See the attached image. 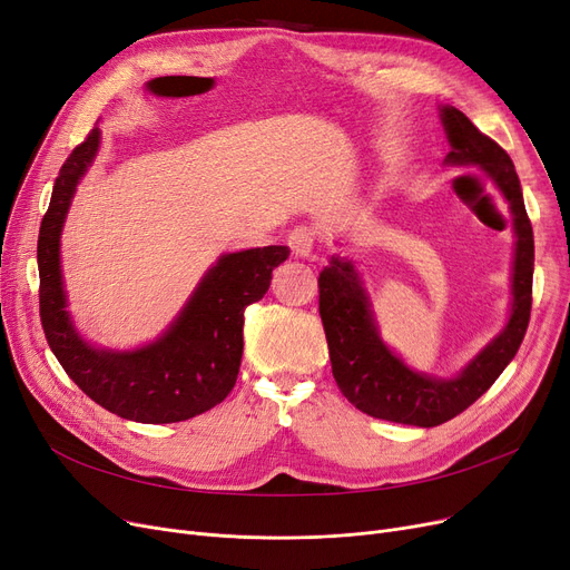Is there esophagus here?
Listing matches in <instances>:
<instances>
[{
  "label": "esophagus",
  "instance_id": "esophagus-1",
  "mask_svg": "<svg viewBox=\"0 0 570 570\" xmlns=\"http://www.w3.org/2000/svg\"><path fill=\"white\" fill-rule=\"evenodd\" d=\"M288 246L298 258H305L314 250V246H317V235H314L312 227L298 225L288 232Z\"/></svg>",
  "mask_w": 570,
  "mask_h": 570
}]
</instances>
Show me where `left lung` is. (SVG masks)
Listing matches in <instances>:
<instances>
[{
	"label": "left lung",
	"instance_id": "1",
	"mask_svg": "<svg viewBox=\"0 0 570 570\" xmlns=\"http://www.w3.org/2000/svg\"><path fill=\"white\" fill-rule=\"evenodd\" d=\"M441 119L453 147L449 161L479 166L512 208L517 253L514 303L508 328L453 381H436L404 366L377 338L368 298L352 263L333 256L328 267L320 272V314L338 390L350 404L373 417L415 428L446 423L470 409L498 381L523 341L533 303V227L510 155L493 138L481 134L465 112L444 108Z\"/></svg>",
	"mask_w": 570,
	"mask_h": 570
}]
</instances>
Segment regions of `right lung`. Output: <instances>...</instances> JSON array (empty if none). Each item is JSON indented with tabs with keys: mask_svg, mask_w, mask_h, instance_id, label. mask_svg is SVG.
I'll return each mask as SVG.
<instances>
[{
	"mask_svg": "<svg viewBox=\"0 0 570 570\" xmlns=\"http://www.w3.org/2000/svg\"><path fill=\"white\" fill-rule=\"evenodd\" d=\"M100 131H89L53 183L39 227V317L47 343L75 385L110 413L136 423H180L220 404L239 375L244 309L261 301L288 246L227 253L210 267L193 301L161 338L136 352H105L83 343L66 312L58 239L79 178L96 157Z\"/></svg>",
	"mask_w": 570,
	"mask_h": 570,
	"instance_id": "1",
	"label": "right lung"
}]
</instances>
